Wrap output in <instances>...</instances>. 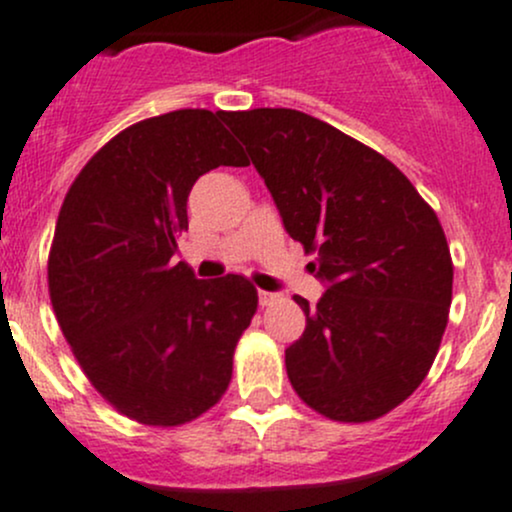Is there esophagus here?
I'll return each mask as SVG.
<instances>
[{"label":"esophagus","mask_w":512,"mask_h":512,"mask_svg":"<svg viewBox=\"0 0 512 512\" xmlns=\"http://www.w3.org/2000/svg\"><path fill=\"white\" fill-rule=\"evenodd\" d=\"M257 299H260V304L262 306H270V304H274V301H277L279 297L274 292H260L257 294Z\"/></svg>","instance_id":"esophagus-1"}]
</instances>
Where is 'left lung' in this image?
<instances>
[{"label":"left lung","mask_w":512,"mask_h":512,"mask_svg":"<svg viewBox=\"0 0 512 512\" xmlns=\"http://www.w3.org/2000/svg\"><path fill=\"white\" fill-rule=\"evenodd\" d=\"M284 230L316 250L319 304L294 297L306 328L284 351L297 395L336 422L383 417L437 358L451 306L437 213L392 161L287 107L225 112Z\"/></svg>","instance_id":"1"}]
</instances>
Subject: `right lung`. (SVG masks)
I'll return each instance as SVG.
<instances>
[{
	"instance_id": "obj_1",
	"label": "right lung",
	"mask_w": 512,
	"mask_h": 512,
	"mask_svg": "<svg viewBox=\"0 0 512 512\" xmlns=\"http://www.w3.org/2000/svg\"><path fill=\"white\" fill-rule=\"evenodd\" d=\"M223 120L176 110L110 139L73 181L48 257L53 311L80 368L110 405L154 427L220 400L257 309L240 274L196 279L174 262L193 184L247 164Z\"/></svg>"
}]
</instances>
